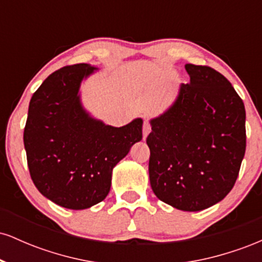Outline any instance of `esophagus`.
<instances>
[{
	"label": "esophagus",
	"mask_w": 262,
	"mask_h": 262,
	"mask_svg": "<svg viewBox=\"0 0 262 262\" xmlns=\"http://www.w3.org/2000/svg\"><path fill=\"white\" fill-rule=\"evenodd\" d=\"M151 132V125H150V123L148 121L144 122V125H143V137L144 139H145L146 137H148V134Z\"/></svg>",
	"instance_id": "1"
}]
</instances>
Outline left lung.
I'll return each instance as SVG.
<instances>
[{"label": "left lung", "instance_id": "8db88e82", "mask_svg": "<svg viewBox=\"0 0 262 262\" xmlns=\"http://www.w3.org/2000/svg\"><path fill=\"white\" fill-rule=\"evenodd\" d=\"M173 106L151 121L146 138L156 197L196 212L218 203L235 185L246 149L245 107L234 87L209 66L186 64Z\"/></svg>", "mask_w": 262, "mask_h": 262}]
</instances>
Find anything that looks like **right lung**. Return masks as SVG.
Here are the masks:
<instances>
[{
  "label": "right lung",
  "instance_id": "obj_1",
  "mask_svg": "<svg viewBox=\"0 0 262 262\" xmlns=\"http://www.w3.org/2000/svg\"><path fill=\"white\" fill-rule=\"evenodd\" d=\"M96 68L64 66L47 77L29 102L23 141L33 183L48 200L69 209L100 203L112 170L143 138V121L116 128L81 107L79 87Z\"/></svg>",
  "mask_w": 262,
  "mask_h": 262
}]
</instances>
